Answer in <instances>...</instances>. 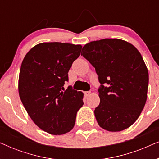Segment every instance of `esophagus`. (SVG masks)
<instances>
[{
	"mask_svg": "<svg viewBox=\"0 0 159 159\" xmlns=\"http://www.w3.org/2000/svg\"><path fill=\"white\" fill-rule=\"evenodd\" d=\"M90 91H86V92H84V95H85V96H89L90 95Z\"/></svg>",
	"mask_w": 159,
	"mask_h": 159,
	"instance_id": "34e87169",
	"label": "esophagus"
}]
</instances>
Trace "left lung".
<instances>
[{"mask_svg":"<svg viewBox=\"0 0 159 159\" xmlns=\"http://www.w3.org/2000/svg\"><path fill=\"white\" fill-rule=\"evenodd\" d=\"M82 52L101 83L100 104L94 111L99 126L111 132L129 127L147 99L148 71L140 52L125 40L109 38L89 43Z\"/></svg>","mask_w":159,"mask_h":159,"instance_id":"1","label":"left lung"}]
</instances>
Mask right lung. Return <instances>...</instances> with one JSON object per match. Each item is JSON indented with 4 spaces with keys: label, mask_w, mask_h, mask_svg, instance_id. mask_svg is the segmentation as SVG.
I'll return each instance as SVG.
<instances>
[{
    "label": "right lung",
    "mask_w": 159,
    "mask_h": 159,
    "mask_svg": "<svg viewBox=\"0 0 159 159\" xmlns=\"http://www.w3.org/2000/svg\"><path fill=\"white\" fill-rule=\"evenodd\" d=\"M81 50L80 45L43 43L32 48L21 63L19 97L34 124L51 134L71 131L84 104L83 93L71 86L64 88Z\"/></svg>",
    "instance_id": "1"
}]
</instances>
